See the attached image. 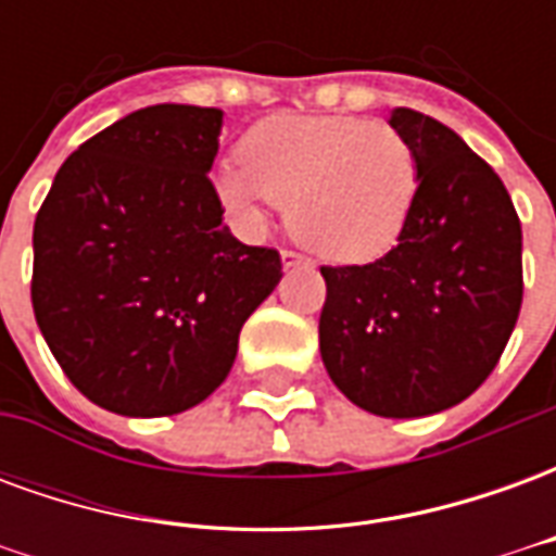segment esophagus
<instances>
[{"label": "esophagus", "mask_w": 556, "mask_h": 556, "mask_svg": "<svg viewBox=\"0 0 556 556\" xmlns=\"http://www.w3.org/2000/svg\"><path fill=\"white\" fill-rule=\"evenodd\" d=\"M309 262L303 258L301 253H294V250H282V267L289 270V267H306Z\"/></svg>", "instance_id": "1"}]
</instances>
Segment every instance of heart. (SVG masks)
I'll return each instance as SVG.
<instances>
[{"mask_svg": "<svg viewBox=\"0 0 556 556\" xmlns=\"http://www.w3.org/2000/svg\"><path fill=\"white\" fill-rule=\"evenodd\" d=\"M419 163L387 122L351 115H270L241 139V166L217 193L247 229L289 207V231L333 265H366L399 241L417 202Z\"/></svg>", "mask_w": 556, "mask_h": 556, "instance_id": "b5f03b06", "label": "heart"}]
</instances>
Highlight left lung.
Returning a JSON list of instances; mask_svg holds the SVG:
<instances>
[{
    "mask_svg": "<svg viewBox=\"0 0 556 556\" xmlns=\"http://www.w3.org/2000/svg\"><path fill=\"white\" fill-rule=\"evenodd\" d=\"M419 190L399 243L369 265L321 267L318 345L330 381L378 417L465 402L501 361L521 309V219L455 130L399 106Z\"/></svg>",
    "mask_w": 556,
    "mask_h": 556,
    "instance_id": "obj_1",
    "label": "left lung"
}]
</instances>
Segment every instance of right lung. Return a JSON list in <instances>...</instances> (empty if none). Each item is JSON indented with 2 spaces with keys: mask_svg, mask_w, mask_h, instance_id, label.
<instances>
[{
  "mask_svg": "<svg viewBox=\"0 0 556 556\" xmlns=\"http://www.w3.org/2000/svg\"><path fill=\"white\" fill-rule=\"evenodd\" d=\"M219 130L214 106L125 115L62 163L35 217V321L71 384L122 417L205 402L282 277L277 250L223 223Z\"/></svg>",
  "mask_w": 556,
  "mask_h": 556,
  "instance_id": "add662e5",
  "label": "right lung"
}]
</instances>
